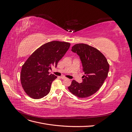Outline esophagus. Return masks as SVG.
Here are the masks:
<instances>
[{
    "mask_svg": "<svg viewBox=\"0 0 132 132\" xmlns=\"http://www.w3.org/2000/svg\"><path fill=\"white\" fill-rule=\"evenodd\" d=\"M61 79H68V78H65V77H64V76H62V77H61Z\"/></svg>",
    "mask_w": 132,
    "mask_h": 132,
    "instance_id": "esophagus-1",
    "label": "esophagus"
}]
</instances>
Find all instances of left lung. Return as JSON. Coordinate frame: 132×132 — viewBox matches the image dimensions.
<instances>
[{
    "label": "left lung",
    "instance_id": "8db88e82",
    "mask_svg": "<svg viewBox=\"0 0 132 132\" xmlns=\"http://www.w3.org/2000/svg\"><path fill=\"white\" fill-rule=\"evenodd\" d=\"M71 51L79 56L85 75L81 83L73 80L68 89L79 98L90 96L99 90L107 78L109 63L101 52L86 44H76Z\"/></svg>",
    "mask_w": 132,
    "mask_h": 132
}]
</instances>
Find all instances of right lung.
Listing matches in <instances>:
<instances>
[{"label": "right lung", "mask_w": 132, "mask_h": 132, "mask_svg": "<svg viewBox=\"0 0 132 132\" xmlns=\"http://www.w3.org/2000/svg\"><path fill=\"white\" fill-rule=\"evenodd\" d=\"M68 42L57 41L44 44L36 50L22 66L20 80L28 96L41 98L48 94L53 81L57 78L50 74L52 67H57L58 62L69 48Z\"/></svg>", "instance_id": "add662e5"}]
</instances>
